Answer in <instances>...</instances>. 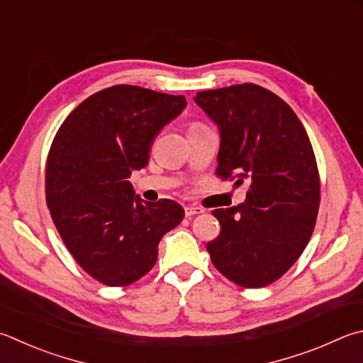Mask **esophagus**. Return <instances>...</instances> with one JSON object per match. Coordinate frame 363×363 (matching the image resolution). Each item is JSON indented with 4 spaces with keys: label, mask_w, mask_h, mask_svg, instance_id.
Here are the masks:
<instances>
[{
    "label": "esophagus",
    "mask_w": 363,
    "mask_h": 363,
    "mask_svg": "<svg viewBox=\"0 0 363 363\" xmlns=\"http://www.w3.org/2000/svg\"><path fill=\"white\" fill-rule=\"evenodd\" d=\"M184 213H186V217H192V216L204 213V209L200 206H194V204H189V206L184 208Z\"/></svg>",
    "instance_id": "esophagus-1"
}]
</instances>
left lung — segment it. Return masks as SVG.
Returning <instances> with one entry per match:
<instances>
[{
    "label": "left lung",
    "instance_id": "1",
    "mask_svg": "<svg viewBox=\"0 0 363 363\" xmlns=\"http://www.w3.org/2000/svg\"><path fill=\"white\" fill-rule=\"evenodd\" d=\"M194 100L219 128L217 174L249 184L245 203L213 211L220 235L206 246L211 262L241 287L272 284L305 250L318 217L320 184L306 130L284 100L255 84Z\"/></svg>",
    "mask_w": 363,
    "mask_h": 363
}]
</instances>
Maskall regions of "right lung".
<instances>
[{
  "label": "right lung",
  "instance_id": "right-lung-1",
  "mask_svg": "<svg viewBox=\"0 0 363 363\" xmlns=\"http://www.w3.org/2000/svg\"><path fill=\"white\" fill-rule=\"evenodd\" d=\"M187 106L182 95L114 85L65 118L45 167V199L71 255L91 278L128 286L155 265L163 235L179 225L173 200L144 201L128 181L154 138Z\"/></svg>",
  "mask_w": 363,
  "mask_h": 363
}]
</instances>
